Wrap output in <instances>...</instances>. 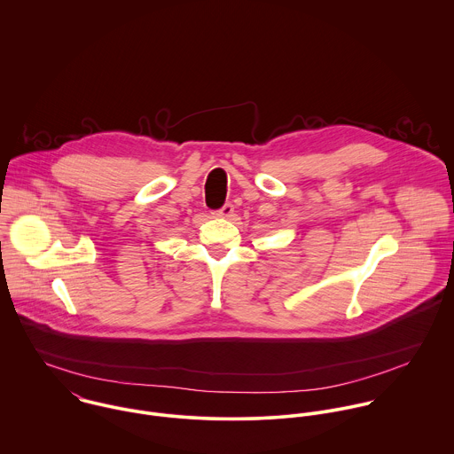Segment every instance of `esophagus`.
<instances>
[{
	"instance_id": "1",
	"label": "esophagus",
	"mask_w": 454,
	"mask_h": 454,
	"mask_svg": "<svg viewBox=\"0 0 454 454\" xmlns=\"http://www.w3.org/2000/svg\"><path fill=\"white\" fill-rule=\"evenodd\" d=\"M234 213V206L232 204H223L222 209L215 211V216H220V218H231Z\"/></svg>"
}]
</instances>
